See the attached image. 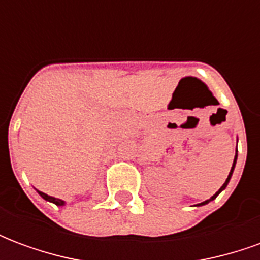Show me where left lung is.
Segmentation results:
<instances>
[{
	"label": "left lung",
	"mask_w": 260,
	"mask_h": 260,
	"mask_svg": "<svg viewBox=\"0 0 260 260\" xmlns=\"http://www.w3.org/2000/svg\"><path fill=\"white\" fill-rule=\"evenodd\" d=\"M235 163H237V153H235V157H234V163H233V167H231V171H230V174H229V177H227V180H225V182H224L223 184V186H221V188H220V189H218L217 192H216V193H214V195L212 196V198H210V199H207V201H205V202H202V203H199V205H198V206H201V205H206V203H209V202L210 201H213V199H216V196L218 195V193H220V192L223 191L224 188H225V186H227V184H229L230 182V178H231V175H233V171H234V167H235Z\"/></svg>",
	"instance_id": "obj_1"
}]
</instances>
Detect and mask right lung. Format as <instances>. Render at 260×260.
Instances as JSON below:
<instances>
[{
	"instance_id": "right-lung-1",
	"label": "right lung",
	"mask_w": 260,
	"mask_h": 260,
	"mask_svg": "<svg viewBox=\"0 0 260 260\" xmlns=\"http://www.w3.org/2000/svg\"><path fill=\"white\" fill-rule=\"evenodd\" d=\"M37 192H39V195L42 196L43 199H46V201H48V202H53V203H55V205H58V206H62V205H64V203H65V202L61 201V199H57V198H53V196L46 195L44 192H42V191H37Z\"/></svg>"
}]
</instances>
